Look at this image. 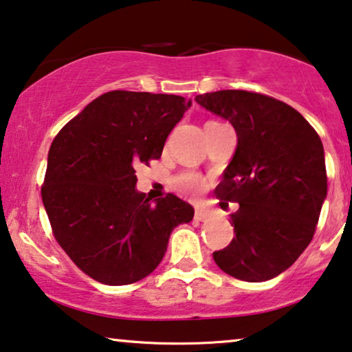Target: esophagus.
Returning <instances> with one entry per match:
<instances>
[{"instance_id":"1","label":"esophagus","mask_w":352,"mask_h":352,"mask_svg":"<svg viewBox=\"0 0 352 352\" xmlns=\"http://www.w3.org/2000/svg\"><path fill=\"white\" fill-rule=\"evenodd\" d=\"M210 215H212V210H209V209L196 208V210H195V219L201 220V222H203V220H206V219H209Z\"/></svg>"}]
</instances>
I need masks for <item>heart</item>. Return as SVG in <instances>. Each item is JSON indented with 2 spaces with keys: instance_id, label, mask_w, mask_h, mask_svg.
I'll return each instance as SVG.
<instances>
[{
  "instance_id": "heart-1",
  "label": "heart",
  "mask_w": 352,
  "mask_h": 352,
  "mask_svg": "<svg viewBox=\"0 0 352 352\" xmlns=\"http://www.w3.org/2000/svg\"><path fill=\"white\" fill-rule=\"evenodd\" d=\"M175 185L186 193H199L201 190H204L203 179L195 173H182L180 177H177Z\"/></svg>"
}]
</instances>
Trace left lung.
Returning <instances> with one entry per match:
<instances>
[{"mask_svg":"<svg viewBox=\"0 0 352 352\" xmlns=\"http://www.w3.org/2000/svg\"><path fill=\"white\" fill-rule=\"evenodd\" d=\"M195 101L228 120L238 143L217 188L232 214L235 236L214 252L225 274L265 282L294 264L311 243L327 198L323 144L311 124L287 102L243 90L198 95Z\"/></svg>","mask_w":352,"mask_h":352,"instance_id":"obj_1","label":"left lung"}]
</instances>
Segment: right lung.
<instances>
[{
	"label": "right lung",
	"mask_w": 352,
	"mask_h": 352,
	"mask_svg": "<svg viewBox=\"0 0 352 352\" xmlns=\"http://www.w3.org/2000/svg\"><path fill=\"white\" fill-rule=\"evenodd\" d=\"M190 100L109 91L67 122L51 143L41 198L53 235L96 282L119 287L148 277L168 236L195 209L168 193L146 198L135 168L159 159Z\"/></svg>",
	"instance_id": "right-lung-1"
}]
</instances>
